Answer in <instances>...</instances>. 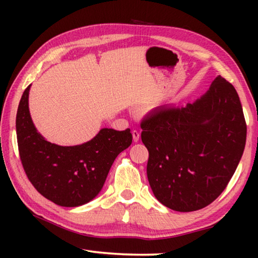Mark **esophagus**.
Instances as JSON below:
<instances>
[{"label":"esophagus","mask_w":258,"mask_h":258,"mask_svg":"<svg viewBox=\"0 0 258 258\" xmlns=\"http://www.w3.org/2000/svg\"><path fill=\"white\" fill-rule=\"evenodd\" d=\"M132 135H133L134 142H138L139 140H140V132H139V131L133 130V131H132Z\"/></svg>","instance_id":"esophagus-1"}]
</instances>
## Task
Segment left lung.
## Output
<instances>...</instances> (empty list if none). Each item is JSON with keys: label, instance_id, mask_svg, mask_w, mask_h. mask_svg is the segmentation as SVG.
<instances>
[{"label": "left lung", "instance_id": "obj_1", "mask_svg": "<svg viewBox=\"0 0 258 258\" xmlns=\"http://www.w3.org/2000/svg\"><path fill=\"white\" fill-rule=\"evenodd\" d=\"M155 197L176 212L212 204L228 185L246 145L247 125L233 85L217 76L185 107L160 106L141 121Z\"/></svg>", "mask_w": 258, "mask_h": 258}]
</instances>
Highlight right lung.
Here are the masks:
<instances>
[{
	"label": "right lung",
	"mask_w": 258,
	"mask_h": 258,
	"mask_svg": "<svg viewBox=\"0 0 258 258\" xmlns=\"http://www.w3.org/2000/svg\"><path fill=\"white\" fill-rule=\"evenodd\" d=\"M30 85L16 117L20 160L26 175L40 194L62 207H77L99 195L110 167L132 143L131 130L102 128L83 145L62 147L37 132L28 108Z\"/></svg>",
	"instance_id": "right-lung-1"
}]
</instances>
